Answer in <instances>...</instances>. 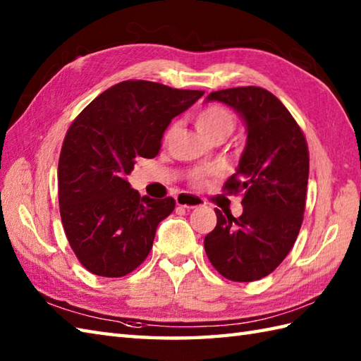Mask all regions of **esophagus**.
Instances as JSON below:
<instances>
[{"instance_id":"obj_1","label":"esophagus","mask_w":361,"mask_h":361,"mask_svg":"<svg viewBox=\"0 0 361 361\" xmlns=\"http://www.w3.org/2000/svg\"><path fill=\"white\" fill-rule=\"evenodd\" d=\"M176 204L181 206V208L186 209H194V208H200V206L204 204L200 197H197L194 194H188V192H181L176 195Z\"/></svg>"}]
</instances>
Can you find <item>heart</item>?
<instances>
[{"label":"heart","mask_w":361,"mask_h":361,"mask_svg":"<svg viewBox=\"0 0 361 361\" xmlns=\"http://www.w3.org/2000/svg\"><path fill=\"white\" fill-rule=\"evenodd\" d=\"M235 126V119L234 114L229 111L226 106L221 105H208L204 106L203 110H200L197 113L195 116V127L198 132L203 135V137L206 140H212V137L217 136H225L228 137L229 135L233 133ZM172 133V128L169 130L166 133V136H169ZM211 172H195L192 175V181L200 185V183H204L206 178H208Z\"/></svg>","instance_id":"b5f03b06"}]
</instances>
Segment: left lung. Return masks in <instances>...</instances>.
<instances>
[{
	"mask_svg": "<svg viewBox=\"0 0 361 361\" xmlns=\"http://www.w3.org/2000/svg\"><path fill=\"white\" fill-rule=\"evenodd\" d=\"M231 106L247 126L239 167L225 183L243 194V212L216 209L217 225L204 237L212 267L234 282L274 271L295 245L302 225L309 180V147L302 130L278 97L260 87L214 91L206 102Z\"/></svg>",
	"mask_w": 361,
	"mask_h": 361,
	"instance_id": "left-lung-1",
	"label": "left lung"
}]
</instances>
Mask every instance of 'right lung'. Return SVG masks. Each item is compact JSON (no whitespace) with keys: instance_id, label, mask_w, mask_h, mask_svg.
Listing matches in <instances>:
<instances>
[{"instance_id":"obj_1","label":"right lung","mask_w":361,"mask_h":361,"mask_svg":"<svg viewBox=\"0 0 361 361\" xmlns=\"http://www.w3.org/2000/svg\"><path fill=\"white\" fill-rule=\"evenodd\" d=\"M204 94L147 80L105 90L74 119L59 159V204L66 239L88 271L121 278L152 250L175 208L130 188L137 158H155L164 130Z\"/></svg>"}]
</instances>
